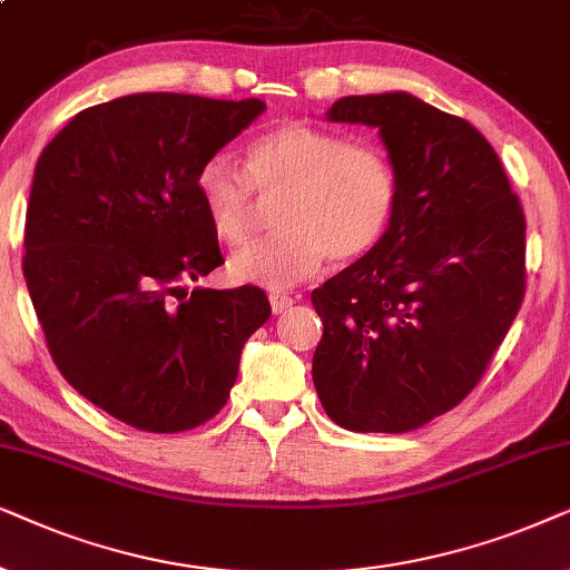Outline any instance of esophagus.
<instances>
[{"mask_svg": "<svg viewBox=\"0 0 570 570\" xmlns=\"http://www.w3.org/2000/svg\"><path fill=\"white\" fill-rule=\"evenodd\" d=\"M271 309H273V315H281V313H286V309H289L292 305H294V297H289V294H271Z\"/></svg>", "mask_w": 570, "mask_h": 570, "instance_id": "obj_1", "label": "esophagus"}]
</instances>
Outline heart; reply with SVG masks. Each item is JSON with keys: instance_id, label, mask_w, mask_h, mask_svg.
Listing matches in <instances>:
<instances>
[{"instance_id": "1", "label": "heart", "mask_w": 570, "mask_h": 570, "mask_svg": "<svg viewBox=\"0 0 570 570\" xmlns=\"http://www.w3.org/2000/svg\"><path fill=\"white\" fill-rule=\"evenodd\" d=\"M195 189L210 229L242 247L255 234V195L273 200L278 232L234 255L232 276L286 289L323 263L362 261L385 239L399 214L401 179L389 150L325 127L286 121L255 138L245 171L226 156L197 166Z\"/></svg>"}]
</instances>
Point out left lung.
<instances>
[{"label": "left lung", "instance_id": "8db88e82", "mask_svg": "<svg viewBox=\"0 0 570 570\" xmlns=\"http://www.w3.org/2000/svg\"><path fill=\"white\" fill-rule=\"evenodd\" d=\"M331 121L377 127L401 203L385 239L313 292V381L354 432H409L459 406L527 292V218L482 132L409 94L346 96Z\"/></svg>", "mask_w": 570, "mask_h": 570}]
</instances>
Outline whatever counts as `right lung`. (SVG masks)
Returning a JSON list of instances; mask_svg holds the SVG:
<instances>
[{
  "mask_svg": "<svg viewBox=\"0 0 570 570\" xmlns=\"http://www.w3.org/2000/svg\"><path fill=\"white\" fill-rule=\"evenodd\" d=\"M265 109L135 94L67 121L36 164L22 273L57 370L146 432L222 412L245 341L271 317L257 286L181 284L224 265L195 174Z\"/></svg>",
  "mask_w": 570,
  "mask_h": 570,
  "instance_id": "obj_1",
  "label": "right lung"
}]
</instances>
